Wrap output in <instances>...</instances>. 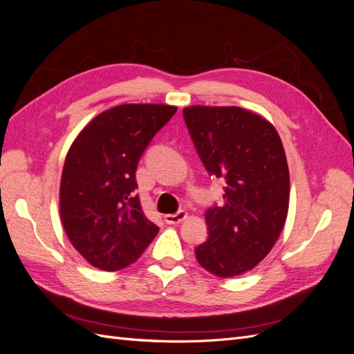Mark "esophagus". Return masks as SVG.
<instances>
[{
    "instance_id": "1",
    "label": "esophagus",
    "mask_w": 354,
    "mask_h": 354,
    "mask_svg": "<svg viewBox=\"0 0 354 354\" xmlns=\"http://www.w3.org/2000/svg\"><path fill=\"white\" fill-rule=\"evenodd\" d=\"M187 218V212L186 211H178L176 214H167L165 216V223L168 224H180L181 221H185Z\"/></svg>"
}]
</instances>
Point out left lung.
Returning a JSON list of instances; mask_svg holds the SVG:
<instances>
[{"mask_svg": "<svg viewBox=\"0 0 354 354\" xmlns=\"http://www.w3.org/2000/svg\"><path fill=\"white\" fill-rule=\"evenodd\" d=\"M183 116L209 176L226 181L223 205L205 212L198 263L218 277L252 270L285 226L289 169L282 140L263 116L238 106H189Z\"/></svg>", "mask_w": 354, "mask_h": 354, "instance_id": "1", "label": "left lung"}]
</instances>
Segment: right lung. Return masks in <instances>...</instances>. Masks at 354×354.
<instances>
[{"instance_id": "1", "label": "right lung", "mask_w": 354, "mask_h": 354, "mask_svg": "<svg viewBox=\"0 0 354 354\" xmlns=\"http://www.w3.org/2000/svg\"><path fill=\"white\" fill-rule=\"evenodd\" d=\"M176 106L130 103L82 128L65 159L60 218L73 248L93 267L115 272L134 263L159 230L142 209L136 169Z\"/></svg>"}]
</instances>
